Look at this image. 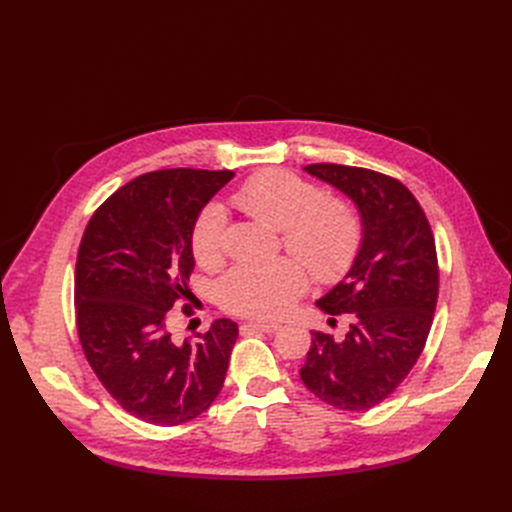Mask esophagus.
<instances>
[{"label": "esophagus", "instance_id": "esophagus-1", "mask_svg": "<svg viewBox=\"0 0 512 512\" xmlns=\"http://www.w3.org/2000/svg\"><path fill=\"white\" fill-rule=\"evenodd\" d=\"M251 330H257V332H265V334H272L276 330H280V324H272V321H249L247 324Z\"/></svg>", "mask_w": 512, "mask_h": 512}]
</instances>
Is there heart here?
<instances>
[{"label": "heart", "mask_w": 512, "mask_h": 512, "mask_svg": "<svg viewBox=\"0 0 512 512\" xmlns=\"http://www.w3.org/2000/svg\"><path fill=\"white\" fill-rule=\"evenodd\" d=\"M232 203L253 218L280 228V240L292 257L242 261L218 284L226 311L274 319L286 313L307 290L304 266L321 282H336L351 272L363 247V220L357 207L340 195L282 168L251 176L232 195ZM226 211L218 203L201 209L191 228V253L203 270H218L226 247ZM306 264L303 266L302 263Z\"/></svg>", "instance_id": "b5f03b06"}]
</instances>
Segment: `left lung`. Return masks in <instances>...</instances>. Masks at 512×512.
<instances>
[{
  "label": "left lung",
  "instance_id": "obj_1",
  "mask_svg": "<svg viewBox=\"0 0 512 512\" xmlns=\"http://www.w3.org/2000/svg\"><path fill=\"white\" fill-rule=\"evenodd\" d=\"M305 170L355 201L365 236L351 272L317 301L332 315L330 326L344 315L348 332H311L301 380L326 405L369 411L407 378L432 330L440 286L434 232L419 201L392 176L340 164Z\"/></svg>",
  "mask_w": 512,
  "mask_h": 512
}]
</instances>
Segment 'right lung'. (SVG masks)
I'll use <instances>...</instances> for the list:
<instances>
[{"instance_id":"obj_1","label":"right lung","mask_w":512,"mask_h":512,"mask_svg":"<svg viewBox=\"0 0 512 512\" xmlns=\"http://www.w3.org/2000/svg\"><path fill=\"white\" fill-rule=\"evenodd\" d=\"M232 170L170 168L120 186L91 215L74 274L85 357L118 405L153 425L199 417L220 394L238 326L215 319L197 340L170 334L193 299L191 228ZM193 315L191 303L180 307Z\"/></svg>"}]
</instances>
